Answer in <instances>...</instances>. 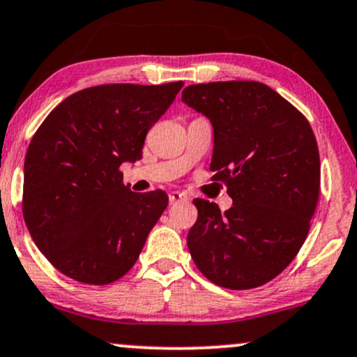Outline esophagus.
<instances>
[{"instance_id":"esophagus-1","label":"esophagus","mask_w":357,"mask_h":357,"mask_svg":"<svg viewBox=\"0 0 357 357\" xmlns=\"http://www.w3.org/2000/svg\"><path fill=\"white\" fill-rule=\"evenodd\" d=\"M181 201H188V195H184L181 191H171L169 192V204L181 203Z\"/></svg>"}]
</instances>
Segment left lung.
I'll list each match as a JSON object with an SVG mask.
<instances>
[{
    "instance_id": "obj_1",
    "label": "left lung",
    "mask_w": 357,
    "mask_h": 357,
    "mask_svg": "<svg viewBox=\"0 0 357 357\" xmlns=\"http://www.w3.org/2000/svg\"><path fill=\"white\" fill-rule=\"evenodd\" d=\"M183 102L213 124V179L233 206L195 199L188 249L201 273L227 289H252L287 268L306 241L319 199L321 162L307 119L257 81L184 88Z\"/></svg>"
}]
</instances>
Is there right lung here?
Instances as JSON below:
<instances>
[{
	"mask_svg": "<svg viewBox=\"0 0 357 357\" xmlns=\"http://www.w3.org/2000/svg\"><path fill=\"white\" fill-rule=\"evenodd\" d=\"M183 84L81 89L34 132L24 160L23 216L34 244L64 276L102 286L135 266L167 195L132 192L119 166L141 160L146 135Z\"/></svg>",
	"mask_w": 357,
	"mask_h": 357,
	"instance_id": "1",
	"label": "right lung"
}]
</instances>
